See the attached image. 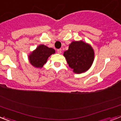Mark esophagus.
<instances>
[{"label":"esophagus","mask_w":121,"mask_h":121,"mask_svg":"<svg viewBox=\"0 0 121 121\" xmlns=\"http://www.w3.org/2000/svg\"><path fill=\"white\" fill-rule=\"evenodd\" d=\"M57 52L59 53V54H60L62 53V50L61 49H57Z\"/></svg>","instance_id":"esophagus-1"}]
</instances>
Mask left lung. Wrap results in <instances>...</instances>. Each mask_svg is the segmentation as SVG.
<instances>
[{
    "mask_svg": "<svg viewBox=\"0 0 121 121\" xmlns=\"http://www.w3.org/2000/svg\"><path fill=\"white\" fill-rule=\"evenodd\" d=\"M64 56L69 67L76 73H82L88 70L94 60L93 48L82 41L72 42Z\"/></svg>",
    "mask_w": 121,
    "mask_h": 121,
    "instance_id": "obj_1",
    "label": "left lung"
}]
</instances>
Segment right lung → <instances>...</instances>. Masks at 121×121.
<instances>
[{"label":"right lung","mask_w":121,"mask_h":121,"mask_svg":"<svg viewBox=\"0 0 121 121\" xmlns=\"http://www.w3.org/2000/svg\"><path fill=\"white\" fill-rule=\"evenodd\" d=\"M54 53V49L47 47L44 45H40L30 55L29 60L32 65L36 68H40L45 64L49 56Z\"/></svg>","instance_id":"add662e5"}]
</instances>
